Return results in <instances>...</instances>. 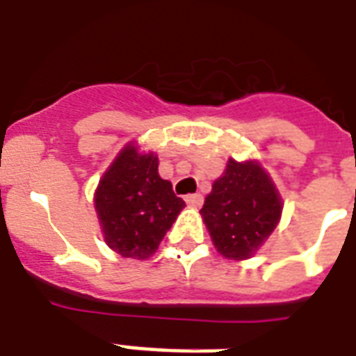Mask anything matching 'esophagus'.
Instances as JSON below:
<instances>
[{"label": "esophagus", "mask_w": 356, "mask_h": 356, "mask_svg": "<svg viewBox=\"0 0 356 356\" xmlns=\"http://www.w3.org/2000/svg\"><path fill=\"white\" fill-rule=\"evenodd\" d=\"M184 201H186L190 207H201V203H203V195H201V194H188L186 197H184Z\"/></svg>", "instance_id": "obj_1"}]
</instances>
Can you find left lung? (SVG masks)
<instances>
[{
  "mask_svg": "<svg viewBox=\"0 0 356 356\" xmlns=\"http://www.w3.org/2000/svg\"><path fill=\"white\" fill-rule=\"evenodd\" d=\"M282 201L259 162H236L212 184L201 216L218 253L231 260L251 259L281 220Z\"/></svg>",
  "mask_w": 356,
  "mask_h": 356,
  "instance_id": "left-lung-1",
  "label": "left lung"
}]
</instances>
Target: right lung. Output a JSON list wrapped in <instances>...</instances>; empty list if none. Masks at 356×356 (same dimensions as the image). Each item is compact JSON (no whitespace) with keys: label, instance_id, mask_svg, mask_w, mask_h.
Here are the masks:
<instances>
[{"label":"right lung","instance_id":"obj_1","mask_svg":"<svg viewBox=\"0 0 356 356\" xmlns=\"http://www.w3.org/2000/svg\"><path fill=\"white\" fill-rule=\"evenodd\" d=\"M103 238L125 259H149L184 209L172 183L159 175V159L125 145L103 173L94 195Z\"/></svg>","mask_w":356,"mask_h":356}]
</instances>
